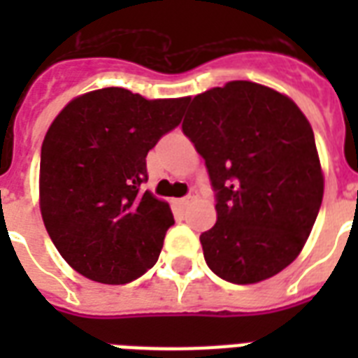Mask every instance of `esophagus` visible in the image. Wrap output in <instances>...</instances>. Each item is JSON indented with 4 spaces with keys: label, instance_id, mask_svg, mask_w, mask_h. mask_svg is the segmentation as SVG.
Instances as JSON below:
<instances>
[{
    "label": "esophagus",
    "instance_id": "34e87169",
    "mask_svg": "<svg viewBox=\"0 0 358 358\" xmlns=\"http://www.w3.org/2000/svg\"><path fill=\"white\" fill-rule=\"evenodd\" d=\"M193 201H195V195H191V193H189V195H185L184 199H180L178 202L182 204V206H187V204H191Z\"/></svg>",
    "mask_w": 358,
    "mask_h": 358
}]
</instances>
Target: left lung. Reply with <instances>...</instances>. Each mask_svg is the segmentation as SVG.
I'll list each match as a JSON object with an SVG mask.
<instances>
[{"label": "left lung", "instance_id": "obj_1", "mask_svg": "<svg viewBox=\"0 0 358 358\" xmlns=\"http://www.w3.org/2000/svg\"><path fill=\"white\" fill-rule=\"evenodd\" d=\"M206 163L217 223L201 234L208 267L255 284L289 266L323 199L314 131L288 96L230 81L193 98L182 122Z\"/></svg>", "mask_w": 358, "mask_h": 358}]
</instances>
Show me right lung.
Here are the masks:
<instances>
[{
	"mask_svg": "<svg viewBox=\"0 0 358 358\" xmlns=\"http://www.w3.org/2000/svg\"><path fill=\"white\" fill-rule=\"evenodd\" d=\"M189 98L146 100L108 87L74 98L41 150V212L53 245L83 277L126 284L159 258L174 217L141 184L146 154L182 122Z\"/></svg>",
	"mask_w": 358,
	"mask_h": 358,
	"instance_id": "obj_1",
	"label": "right lung"
}]
</instances>
